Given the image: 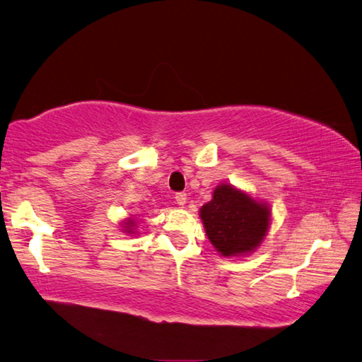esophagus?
<instances>
[{"mask_svg": "<svg viewBox=\"0 0 362 362\" xmlns=\"http://www.w3.org/2000/svg\"><path fill=\"white\" fill-rule=\"evenodd\" d=\"M174 198H175V203L179 204L180 207H183V206L187 204V194L185 193H177Z\"/></svg>", "mask_w": 362, "mask_h": 362, "instance_id": "1", "label": "esophagus"}]
</instances>
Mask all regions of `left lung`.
I'll return each instance as SVG.
<instances>
[{"label": "left lung", "mask_w": 362, "mask_h": 362, "mask_svg": "<svg viewBox=\"0 0 362 362\" xmlns=\"http://www.w3.org/2000/svg\"><path fill=\"white\" fill-rule=\"evenodd\" d=\"M199 217L214 249L226 259L252 254L272 225L269 204L228 182L218 183Z\"/></svg>", "instance_id": "obj_1"}]
</instances>
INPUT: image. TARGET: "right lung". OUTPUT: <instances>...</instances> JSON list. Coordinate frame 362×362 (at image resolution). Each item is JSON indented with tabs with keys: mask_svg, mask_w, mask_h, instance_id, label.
<instances>
[{
	"mask_svg": "<svg viewBox=\"0 0 362 362\" xmlns=\"http://www.w3.org/2000/svg\"><path fill=\"white\" fill-rule=\"evenodd\" d=\"M137 222H139V220L136 217H132V216L126 217L119 223L121 231H124V233H127V235H132V236L137 235Z\"/></svg>",
	"mask_w": 362,
	"mask_h": 362,
	"instance_id": "1",
	"label": "right lung"
}]
</instances>
